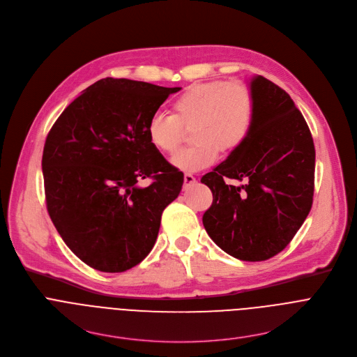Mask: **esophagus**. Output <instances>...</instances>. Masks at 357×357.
Returning a JSON list of instances; mask_svg holds the SVG:
<instances>
[{
  "instance_id": "esophagus-1",
  "label": "esophagus",
  "mask_w": 357,
  "mask_h": 357,
  "mask_svg": "<svg viewBox=\"0 0 357 357\" xmlns=\"http://www.w3.org/2000/svg\"><path fill=\"white\" fill-rule=\"evenodd\" d=\"M193 183H196V178L192 174H185L183 175V188L188 189Z\"/></svg>"
}]
</instances>
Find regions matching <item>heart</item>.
<instances>
[{
    "label": "heart",
    "instance_id": "heart-1",
    "mask_svg": "<svg viewBox=\"0 0 357 357\" xmlns=\"http://www.w3.org/2000/svg\"><path fill=\"white\" fill-rule=\"evenodd\" d=\"M174 114L154 113L147 137L164 154L176 151L182 128H192L193 144L178 151L171 162L182 171H199L213 164L220 150L229 154L247 140L254 121V99L240 82H204L188 86L172 105Z\"/></svg>",
    "mask_w": 357,
    "mask_h": 357
}]
</instances>
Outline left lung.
<instances>
[{
    "instance_id": "8db88e82",
    "label": "left lung",
    "mask_w": 357,
    "mask_h": 357,
    "mask_svg": "<svg viewBox=\"0 0 357 357\" xmlns=\"http://www.w3.org/2000/svg\"><path fill=\"white\" fill-rule=\"evenodd\" d=\"M254 121L247 140L203 175L213 193L203 214L210 238L228 255L266 261L293 240L314 196L315 149L290 95L262 75L248 82ZM236 178L243 185H227Z\"/></svg>"
}]
</instances>
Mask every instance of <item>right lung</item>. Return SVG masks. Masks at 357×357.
<instances>
[{
	"label": "right lung",
	"mask_w": 357,
	"mask_h": 357,
	"mask_svg": "<svg viewBox=\"0 0 357 357\" xmlns=\"http://www.w3.org/2000/svg\"><path fill=\"white\" fill-rule=\"evenodd\" d=\"M165 88L103 78L73 100L52 128L42 158L46 203L66 245L88 266L125 272L153 250L164 208L183 174L147 137ZM152 183L143 187V178Z\"/></svg>",
	"instance_id": "1"
}]
</instances>
